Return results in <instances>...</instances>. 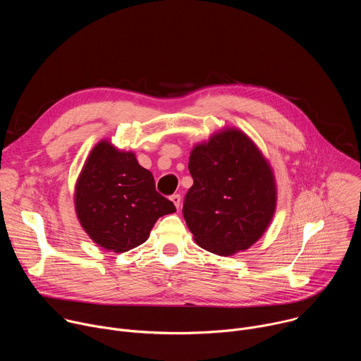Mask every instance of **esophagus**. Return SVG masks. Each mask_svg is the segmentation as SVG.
Wrapping results in <instances>:
<instances>
[{
	"label": "esophagus",
	"mask_w": 361,
	"mask_h": 361,
	"mask_svg": "<svg viewBox=\"0 0 361 361\" xmlns=\"http://www.w3.org/2000/svg\"><path fill=\"white\" fill-rule=\"evenodd\" d=\"M170 200L173 201V204L176 205V208H180V205H181V197H180V194H174V195H171V197H170Z\"/></svg>",
	"instance_id": "obj_1"
}]
</instances>
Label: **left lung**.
<instances>
[{
	"label": "left lung",
	"instance_id": "1",
	"mask_svg": "<svg viewBox=\"0 0 361 361\" xmlns=\"http://www.w3.org/2000/svg\"><path fill=\"white\" fill-rule=\"evenodd\" d=\"M194 180L183 215L194 241L205 251L229 257L252 247L276 209V181L269 161L239 129L226 128L192 147Z\"/></svg>",
	"mask_w": 361,
	"mask_h": 361
}]
</instances>
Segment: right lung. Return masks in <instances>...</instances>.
I'll list each match as a JSON object with an SVG mask.
<instances>
[{
  "label": "right lung",
  "mask_w": 361,
  "mask_h": 361,
  "mask_svg": "<svg viewBox=\"0 0 361 361\" xmlns=\"http://www.w3.org/2000/svg\"><path fill=\"white\" fill-rule=\"evenodd\" d=\"M76 216L94 244L126 252L147 241L156 221L176 212L156 191L153 174L133 152L100 140L87 156L75 184Z\"/></svg>",
  "instance_id": "right-lung-1"
}]
</instances>
